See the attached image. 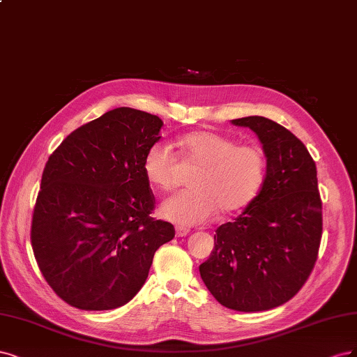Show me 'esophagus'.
I'll return each mask as SVG.
<instances>
[{
    "label": "esophagus",
    "mask_w": 357,
    "mask_h": 357,
    "mask_svg": "<svg viewBox=\"0 0 357 357\" xmlns=\"http://www.w3.org/2000/svg\"><path fill=\"white\" fill-rule=\"evenodd\" d=\"M188 233H190V229H188V228H183V227H179V225L175 228V234H176V237H185Z\"/></svg>",
    "instance_id": "obj_1"
}]
</instances>
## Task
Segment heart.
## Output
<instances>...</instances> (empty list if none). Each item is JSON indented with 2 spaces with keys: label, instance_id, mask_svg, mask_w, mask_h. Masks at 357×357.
<instances>
[{
  "label": "heart",
  "instance_id": "b5f03b06",
  "mask_svg": "<svg viewBox=\"0 0 357 357\" xmlns=\"http://www.w3.org/2000/svg\"><path fill=\"white\" fill-rule=\"evenodd\" d=\"M179 146L187 162L197 166L191 175L192 190L162 204L166 220L182 225L204 224L224 213L241 211L259 194L267 176V157L257 144H237L227 135L195 130L183 135ZM142 170L153 187L166 192L178 183V160L172 149L157 142L146 149Z\"/></svg>",
  "mask_w": 357,
  "mask_h": 357
}]
</instances>
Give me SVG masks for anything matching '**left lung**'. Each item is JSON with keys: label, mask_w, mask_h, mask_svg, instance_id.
I'll list each match as a JSON object with an SVG mask.
<instances>
[{"label": "left lung", "mask_w": 357, "mask_h": 357, "mask_svg": "<svg viewBox=\"0 0 357 357\" xmlns=\"http://www.w3.org/2000/svg\"><path fill=\"white\" fill-rule=\"evenodd\" d=\"M231 123L258 135L267 176L236 221L216 229L215 249L199 268L218 303L264 312L295 296L316 264L324 222L317 170L305 145L279 123L259 116Z\"/></svg>", "instance_id": "left-lung-1"}]
</instances>
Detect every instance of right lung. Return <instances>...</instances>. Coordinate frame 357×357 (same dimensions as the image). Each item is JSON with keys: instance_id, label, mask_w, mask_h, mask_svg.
I'll return each instance as SVG.
<instances>
[{"instance_id": "add662e5", "label": "right lung", "mask_w": 357, "mask_h": 357, "mask_svg": "<svg viewBox=\"0 0 357 357\" xmlns=\"http://www.w3.org/2000/svg\"><path fill=\"white\" fill-rule=\"evenodd\" d=\"M163 121L116 108L68 135L45 163L32 215L40 271L70 305L100 312L128 304L144 286L155 250L175 237L154 220L142 170Z\"/></svg>"}]
</instances>
